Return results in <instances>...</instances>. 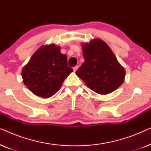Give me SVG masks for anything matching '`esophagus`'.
<instances>
[{
  "label": "esophagus",
  "instance_id": "34e87169",
  "mask_svg": "<svg viewBox=\"0 0 151 151\" xmlns=\"http://www.w3.org/2000/svg\"><path fill=\"white\" fill-rule=\"evenodd\" d=\"M78 69V66H76V67H74L73 68V71L75 72V71H77V69Z\"/></svg>",
  "mask_w": 151,
  "mask_h": 151
}]
</instances>
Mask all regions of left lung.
<instances>
[{
  "label": "left lung",
  "mask_w": 151,
  "mask_h": 151,
  "mask_svg": "<svg viewBox=\"0 0 151 151\" xmlns=\"http://www.w3.org/2000/svg\"><path fill=\"white\" fill-rule=\"evenodd\" d=\"M84 62L76 73L86 86L101 95L111 93L124 81L125 69L109 45L100 38L82 44Z\"/></svg>",
  "instance_id": "1"
}]
</instances>
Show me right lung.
Listing matches in <instances>:
<instances>
[{
	"instance_id": "right-lung-1",
	"label": "right lung",
	"mask_w": 151,
	"mask_h": 151,
	"mask_svg": "<svg viewBox=\"0 0 151 151\" xmlns=\"http://www.w3.org/2000/svg\"><path fill=\"white\" fill-rule=\"evenodd\" d=\"M73 69L67 65V58L55 44L41 46L22 68L24 85L38 97L53 96Z\"/></svg>"
}]
</instances>
